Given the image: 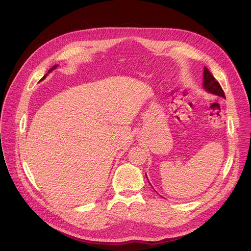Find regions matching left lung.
<instances>
[{
    "label": "left lung",
    "instance_id": "left-lung-1",
    "mask_svg": "<svg viewBox=\"0 0 251 251\" xmlns=\"http://www.w3.org/2000/svg\"><path fill=\"white\" fill-rule=\"evenodd\" d=\"M203 86L207 92L225 98V94L222 87L220 86L219 81L214 77V75L209 72L206 67L204 68L203 72Z\"/></svg>",
    "mask_w": 251,
    "mask_h": 251
}]
</instances>
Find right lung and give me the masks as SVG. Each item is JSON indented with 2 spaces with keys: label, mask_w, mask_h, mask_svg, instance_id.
<instances>
[{
  "label": "right lung",
  "mask_w": 251,
  "mask_h": 251,
  "mask_svg": "<svg viewBox=\"0 0 251 251\" xmlns=\"http://www.w3.org/2000/svg\"><path fill=\"white\" fill-rule=\"evenodd\" d=\"M56 67H57V65H54V66H53V67H52V68H51V69H50V70H49V71H48V73H49V72H51V71H52V70H54V69H55V68H56ZM46 75H47V74H46ZM46 75H45V76H44V77H43V78H45V77H46ZM43 78H42V79H43Z\"/></svg>",
  "instance_id": "1"
}]
</instances>
